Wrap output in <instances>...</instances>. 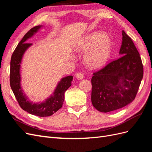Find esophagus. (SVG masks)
<instances>
[{"label": "esophagus", "instance_id": "34e87169", "mask_svg": "<svg viewBox=\"0 0 152 152\" xmlns=\"http://www.w3.org/2000/svg\"><path fill=\"white\" fill-rule=\"evenodd\" d=\"M76 77L78 79H82L84 78V73L82 72H77L76 73Z\"/></svg>", "mask_w": 152, "mask_h": 152}]
</instances>
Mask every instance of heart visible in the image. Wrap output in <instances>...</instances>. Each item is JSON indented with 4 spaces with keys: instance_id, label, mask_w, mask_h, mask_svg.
<instances>
[{
    "instance_id": "1",
    "label": "heart",
    "mask_w": 152,
    "mask_h": 152,
    "mask_svg": "<svg viewBox=\"0 0 152 152\" xmlns=\"http://www.w3.org/2000/svg\"><path fill=\"white\" fill-rule=\"evenodd\" d=\"M78 51H87L84 56L86 63L93 68L103 66L110 58L112 50L111 40L101 32L87 36L77 45Z\"/></svg>"
}]
</instances>
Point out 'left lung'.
Returning <instances> with one entry per match:
<instances>
[{
    "instance_id": "left-lung-1",
    "label": "left lung",
    "mask_w": 152,
    "mask_h": 152,
    "mask_svg": "<svg viewBox=\"0 0 152 152\" xmlns=\"http://www.w3.org/2000/svg\"><path fill=\"white\" fill-rule=\"evenodd\" d=\"M121 56L94 72L91 79V102L101 112L121 108L136 98L143 76L139 52L130 37L122 31Z\"/></svg>"
}]
</instances>
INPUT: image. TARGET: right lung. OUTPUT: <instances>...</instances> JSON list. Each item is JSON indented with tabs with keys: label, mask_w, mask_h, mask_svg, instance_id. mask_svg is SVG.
I'll list each match as a JSON object with an SVG mask.
<instances>
[{
	"label": "right lung",
	"mask_w": 152,
	"mask_h": 152,
	"mask_svg": "<svg viewBox=\"0 0 152 152\" xmlns=\"http://www.w3.org/2000/svg\"><path fill=\"white\" fill-rule=\"evenodd\" d=\"M40 26H36L31 28L24 35L12 54L10 66V86L20 107L30 114L39 117H48L52 115L60 109L65 99V91L72 85L73 77L70 75L63 78L58 84L54 95L51 96L45 102L32 103L24 94L20 86V69L22 56L26 49L31 45L26 42L37 31Z\"/></svg>",
	"instance_id": "add662e5"
}]
</instances>
